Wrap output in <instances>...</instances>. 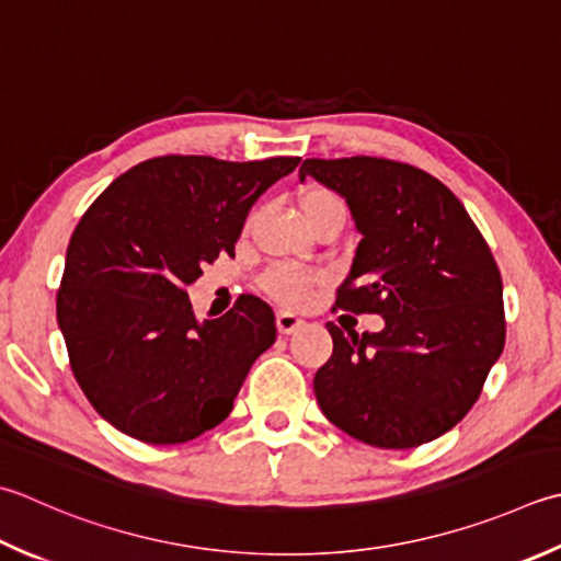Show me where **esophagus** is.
<instances>
[{"instance_id": "obj_1", "label": "esophagus", "mask_w": 561, "mask_h": 561, "mask_svg": "<svg viewBox=\"0 0 561 561\" xmlns=\"http://www.w3.org/2000/svg\"><path fill=\"white\" fill-rule=\"evenodd\" d=\"M304 325H306V321L301 316H296L291 311H277V328H279L282 335H291Z\"/></svg>"}]
</instances>
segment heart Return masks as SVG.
I'll use <instances>...</instances> for the list:
<instances>
[{
  "label": "heart",
  "instance_id": "obj_1",
  "mask_svg": "<svg viewBox=\"0 0 561 561\" xmlns=\"http://www.w3.org/2000/svg\"><path fill=\"white\" fill-rule=\"evenodd\" d=\"M296 204H299V211L306 224H311L316 216H321L325 211L343 208V202H340L333 192L323 190V186H306V190H301ZM313 284H316L313 274L294 270V267H274L265 274V279H262L265 291L284 304L304 301L313 289Z\"/></svg>",
  "mask_w": 561,
  "mask_h": 561
}]
</instances>
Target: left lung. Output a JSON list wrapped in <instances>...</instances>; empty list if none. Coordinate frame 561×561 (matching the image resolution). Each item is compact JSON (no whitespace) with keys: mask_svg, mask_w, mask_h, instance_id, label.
I'll return each mask as SVG.
<instances>
[{"mask_svg":"<svg viewBox=\"0 0 561 561\" xmlns=\"http://www.w3.org/2000/svg\"><path fill=\"white\" fill-rule=\"evenodd\" d=\"M345 199L362 240L335 306L379 313V333L328 323L333 355L313 391L355 440L409 449L465 419L506 343L503 284L462 202L431 174L383 158L304 160Z\"/></svg>","mask_w":561,"mask_h":561,"instance_id":"obj_1","label":"left lung"}]
</instances>
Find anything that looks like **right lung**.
Listing matches in <instances>:
<instances>
[{
    "mask_svg": "<svg viewBox=\"0 0 561 561\" xmlns=\"http://www.w3.org/2000/svg\"><path fill=\"white\" fill-rule=\"evenodd\" d=\"M296 164L152 158L87 208L65 255L58 325L77 383L116 431L178 445L233 411L252 362L277 337L274 313L243 294L199 321L184 289L206 262L236 255L252 204Z\"/></svg>",
    "mask_w": 561,
    "mask_h": 561,
    "instance_id": "add662e5",
    "label": "right lung"
}]
</instances>
